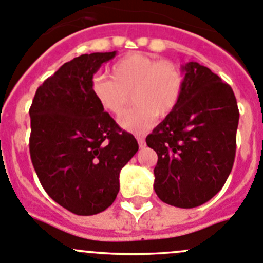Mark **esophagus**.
Here are the masks:
<instances>
[{
  "label": "esophagus",
  "mask_w": 263,
  "mask_h": 263,
  "mask_svg": "<svg viewBox=\"0 0 263 263\" xmlns=\"http://www.w3.org/2000/svg\"><path fill=\"white\" fill-rule=\"evenodd\" d=\"M137 142H139V146L140 147H145L146 146V142H145V139L144 137H137Z\"/></svg>",
  "instance_id": "esophagus-1"
}]
</instances>
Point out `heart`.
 <instances>
[{
  "label": "heart",
  "mask_w": 263,
  "mask_h": 263,
  "mask_svg": "<svg viewBox=\"0 0 263 263\" xmlns=\"http://www.w3.org/2000/svg\"><path fill=\"white\" fill-rule=\"evenodd\" d=\"M110 76L93 78L92 95L103 110L119 117L132 93L136 106L127 111L119 123L134 134L147 131L157 116H170L182 96L183 74L170 60L158 61L142 52H132L111 65Z\"/></svg>",
  "instance_id": "heart-1"
}]
</instances>
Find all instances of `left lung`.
<instances>
[{
  "label": "left lung",
  "mask_w": 263,
  "mask_h": 263,
  "mask_svg": "<svg viewBox=\"0 0 263 263\" xmlns=\"http://www.w3.org/2000/svg\"><path fill=\"white\" fill-rule=\"evenodd\" d=\"M175 110L146 137L158 154L154 190L178 208L204 204L222 189L234 165L239 109L234 91L195 61L182 67Z\"/></svg>",
  "instance_id": "obj_1"
}]
</instances>
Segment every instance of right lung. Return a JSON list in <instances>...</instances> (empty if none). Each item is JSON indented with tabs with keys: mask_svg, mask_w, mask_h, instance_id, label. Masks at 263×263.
<instances>
[{
	"mask_svg": "<svg viewBox=\"0 0 263 263\" xmlns=\"http://www.w3.org/2000/svg\"><path fill=\"white\" fill-rule=\"evenodd\" d=\"M114 56L85 53L65 63L37 88L29 109L30 159L41 185L78 216L113 204L119 172L139 150L91 91L93 74Z\"/></svg>",
	"mask_w": 263,
	"mask_h": 263,
	"instance_id": "1",
	"label": "right lung"
}]
</instances>
